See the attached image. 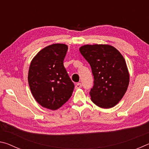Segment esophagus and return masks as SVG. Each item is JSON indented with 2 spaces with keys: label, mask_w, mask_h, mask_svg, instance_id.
<instances>
[{
  "label": "esophagus",
  "mask_w": 149,
  "mask_h": 149,
  "mask_svg": "<svg viewBox=\"0 0 149 149\" xmlns=\"http://www.w3.org/2000/svg\"><path fill=\"white\" fill-rule=\"evenodd\" d=\"M81 87H82L81 84V83H77V84L75 85V89H79V88H81Z\"/></svg>",
  "instance_id": "1"
}]
</instances>
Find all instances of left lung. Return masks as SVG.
Returning a JSON list of instances; mask_svg holds the SVG:
<instances>
[{
    "label": "left lung",
    "mask_w": 149,
    "mask_h": 149,
    "mask_svg": "<svg viewBox=\"0 0 149 149\" xmlns=\"http://www.w3.org/2000/svg\"><path fill=\"white\" fill-rule=\"evenodd\" d=\"M79 51L89 63L94 77L89 93L91 100L100 108L114 107L129 85L130 74L124 58L108 45H85Z\"/></svg>",
    "instance_id": "8db88e82"
}]
</instances>
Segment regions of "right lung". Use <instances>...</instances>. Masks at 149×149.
<instances>
[{"label": "right lung", "instance_id": "obj_1", "mask_svg": "<svg viewBox=\"0 0 149 149\" xmlns=\"http://www.w3.org/2000/svg\"><path fill=\"white\" fill-rule=\"evenodd\" d=\"M68 49L65 44L49 45L40 50L30 64V90L36 101L48 109L60 108L71 97L74 89L64 66Z\"/></svg>", "mask_w": 149, "mask_h": 149}]
</instances>
